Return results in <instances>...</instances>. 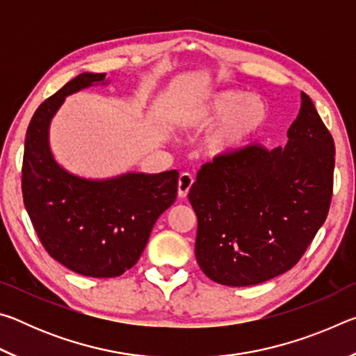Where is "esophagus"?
Listing matches in <instances>:
<instances>
[{
  "mask_svg": "<svg viewBox=\"0 0 356 356\" xmlns=\"http://www.w3.org/2000/svg\"><path fill=\"white\" fill-rule=\"evenodd\" d=\"M193 182H195V177L191 176L188 172H182L179 177V197H186L188 195V190L191 188Z\"/></svg>",
  "mask_w": 356,
  "mask_h": 356,
  "instance_id": "1",
  "label": "esophagus"
}]
</instances>
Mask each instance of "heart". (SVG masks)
I'll use <instances>...</instances> for the list:
<instances>
[{
    "instance_id": "b5f03b06",
    "label": "heart",
    "mask_w": 356,
    "mask_h": 356,
    "mask_svg": "<svg viewBox=\"0 0 356 356\" xmlns=\"http://www.w3.org/2000/svg\"><path fill=\"white\" fill-rule=\"evenodd\" d=\"M207 131L206 146L213 155H234L251 144L267 127V102L242 91H218L195 100L176 114V124L184 129L204 127L218 119Z\"/></svg>"
}]
</instances>
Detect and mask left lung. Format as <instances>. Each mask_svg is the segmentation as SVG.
I'll return each mask as SVG.
<instances>
[{
  "label": "left lung",
  "mask_w": 356,
  "mask_h": 356,
  "mask_svg": "<svg viewBox=\"0 0 356 356\" xmlns=\"http://www.w3.org/2000/svg\"><path fill=\"white\" fill-rule=\"evenodd\" d=\"M284 147L250 144L204 163L188 200L197 216L196 261L225 286H254L291 270L327 220L334 141L301 92Z\"/></svg>",
  "instance_id": "8db88e82"
}]
</instances>
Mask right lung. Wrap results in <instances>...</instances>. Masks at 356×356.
I'll list each match as a JSON object with an SVG mask.
<instances>
[{
  "label": "right lung",
  "mask_w": 356,
  "mask_h": 356,
  "mask_svg": "<svg viewBox=\"0 0 356 356\" xmlns=\"http://www.w3.org/2000/svg\"><path fill=\"white\" fill-rule=\"evenodd\" d=\"M80 74L42 102L26 130L22 191L48 254L75 273L114 278L134 267L159 216L177 196L179 172H129L108 180L72 176L53 159L48 127L69 94L105 81Z\"/></svg>",
  "instance_id": "right-lung-1"
}]
</instances>
